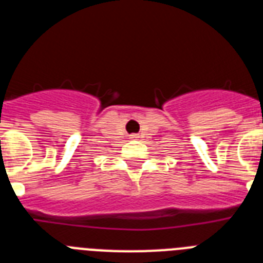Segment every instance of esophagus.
Wrapping results in <instances>:
<instances>
[{
	"mask_svg": "<svg viewBox=\"0 0 263 263\" xmlns=\"http://www.w3.org/2000/svg\"><path fill=\"white\" fill-rule=\"evenodd\" d=\"M138 138H139L138 134H132V136H130V139H138Z\"/></svg>",
	"mask_w": 263,
	"mask_h": 263,
	"instance_id": "34e87169",
	"label": "esophagus"
}]
</instances>
